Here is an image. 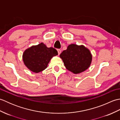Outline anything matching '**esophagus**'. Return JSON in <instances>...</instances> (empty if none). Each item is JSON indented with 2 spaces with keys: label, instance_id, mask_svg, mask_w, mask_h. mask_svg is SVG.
Instances as JSON below:
<instances>
[{
  "label": "esophagus",
  "instance_id": "esophagus-1",
  "mask_svg": "<svg viewBox=\"0 0 120 120\" xmlns=\"http://www.w3.org/2000/svg\"><path fill=\"white\" fill-rule=\"evenodd\" d=\"M57 51H58V55H59L60 53H61V50L60 49H57Z\"/></svg>",
  "mask_w": 120,
  "mask_h": 120
}]
</instances>
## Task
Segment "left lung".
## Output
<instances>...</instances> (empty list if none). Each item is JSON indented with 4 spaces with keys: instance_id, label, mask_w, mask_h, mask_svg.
<instances>
[{
    "instance_id": "8db88e82",
    "label": "left lung",
    "mask_w": 120,
    "mask_h": 120,
    "mask_svg": "<svg viewBox=\"0 0 120 120\" xmlns=\"http://www.w3.org/2000/svg\"><path fill=\"white\" fill-rule=\"evenodd\" d=\"M92 57L88 48L74 44L68 45L67 49L60 55L67 69L76 74L88 69L91 63Z\"/></svg>"
}]
</instances>
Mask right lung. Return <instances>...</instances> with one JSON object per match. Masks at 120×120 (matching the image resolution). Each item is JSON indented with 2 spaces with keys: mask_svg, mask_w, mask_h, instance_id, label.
Listing matches in <instances>:
<instances>
[{
  "mask_svg": "<svg viewBox=\"0 0 120 120\" xmlns=\"http://www.w3.org/2000/svg\"><path fill=\"white\" fill-rule=\"evenodd\" d=\"M58 55V52L52 47L48 48L44 43L28 48L22 55L25 65L34 73H39L47 67L53 56Z\"/></svg>",
  "mask_w": 120,
  "mask_h": 120,
  "instance_id": "add662e5",
  "label": "right lung"
}]
</instances>
